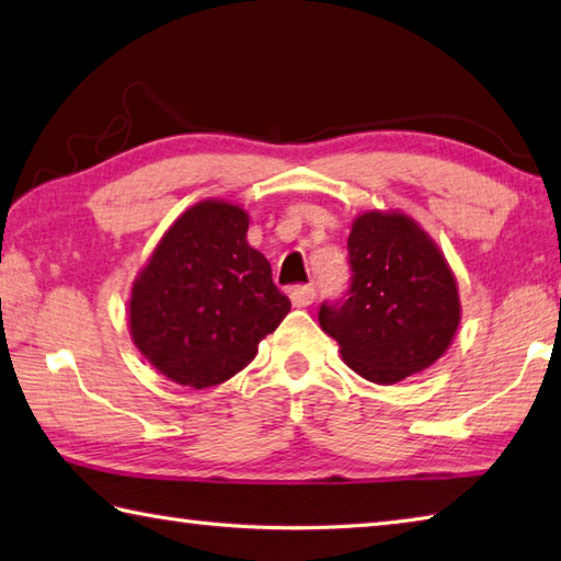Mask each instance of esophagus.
Instances as JSON below:
<instances>
[{"instance_id": "esophagus-1", "label": "esophagus", "mask_w": 561, "mask_h": 561, "mask_svg": "<svg viewBox=\"0 0 561 561\" xmlns=\"http://www.w3.org/2000/svg\"><path fill=\"white\" fill-rule=\"evenodd\" d=\"M289 299L294 307H309V304H313V299H316V289L313 287H297L289 291Z\"/></svg>"}]
</instances>
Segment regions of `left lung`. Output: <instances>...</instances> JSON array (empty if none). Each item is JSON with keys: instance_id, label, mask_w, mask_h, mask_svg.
Returning <instances> with one entry per match:
<instances>
[{"instance_id": "left-lung-1", "label": "left lung", "mask_w": 561, "mask_h": 561, "mask_svg": "<svg viewBox=\"0 0 561 561\" xmlns=\"http://www.w3.org/2000/svg\"><path fill=\"white\" fill-rule=\"evenodd\" d=\"M348 299L321 304V329L360 378L392 385L449 351L461 299L436 242L400 210H368L348 236Z\"/></svg>"}]
</instances>
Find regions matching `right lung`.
<instances>
[{
  "instance_id": "1",
  "label": "right lung",
  "mask_w": 561,
  "mask_h": 561,
  "mask_svg": "<svg viewBox=\"0 0 561 561\" xmlns=\"http://www.w3.org/2000/svg\"><path fill=\"white\" fill-rule=\"evenodd\" d=\"M248 228L236 203L201 201L174 220L131 284V341L171 382L203 390L230 380L291 309Z\"/></svg>"
}]
</instances>
